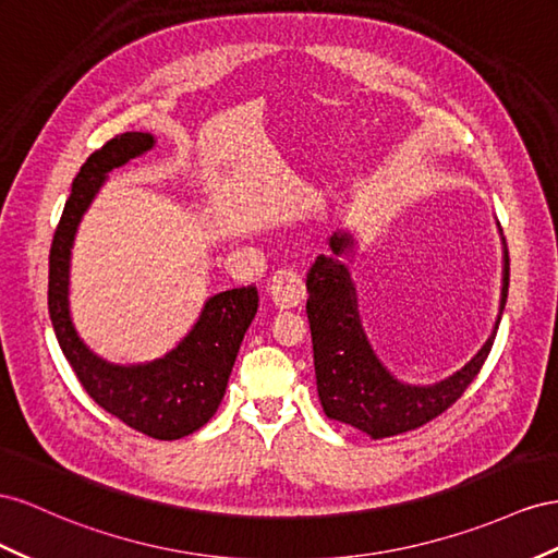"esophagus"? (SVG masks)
Here are the masks:
<instances>
[{
  "instance_id": "1",
  "label": "esophagus",
  "mask_w": 558,
  "mask_h": 558,
  "mask_svg": "<svg viewBox=\"0 0 558 558\" xmlns=\"http://www.w3.org/2000/svg\"><path fill=\"white\" fill-rule=\"evenodd\" d=\"M269 295H272L275 305L281 310L298 307L305 300V281L295 269L281 267L272 275V281H269Z\"/></svg>"
}]
</instances>
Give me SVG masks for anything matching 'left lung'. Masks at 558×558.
Instances as JSON below:
<instances>
[{
  "instance_id": "left-lung-1",
  "label": "left lung",
  "mask_w": 558,
  "mask_h": 558,
  "mask_svg": "<svg viewBox=\"0 0 558 558\" xmlns=\"http://www.w3.org/2000/svg\"><path fill=\"white\" fill-rule=\"evenodd\" d=\"M350 246L352 239L348 234H336L330 239V248L336 255ZM507 291L509 255L505 253L500 316ZM307 293L316 389H319L324 413L371 434L373 439L417 429L448 411L486 364L500 326L498 316L493 336L456 375L429 387H413L391 378L378 356L373 354L359 324L354 286L338 258L319 255L314 260L307 272Z\"/></svg>"
}]
</instances>
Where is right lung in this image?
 I'll return each instance as SVG.
<instances>
[{
  "instance_id": "add662e5",
  "label": "right lung",
  "mask_w": 558,
  "mask_h": 558,
  "mask_svg": "<svg viewBox=\"0 0 558 558\" xmlns=\"http://www.w3.org/2000/svg\"><path fill=\"white\" fill-rule=\"evenodd\" d=\"M149 133H122L84 161L58 220L49 253V314L60 350L100 409L131 429L161 441L183 439L218 411L239 344L258 312L253 283L214 295L190 336L145 366H112L84 348L68 312V267L74 232L105 173L153 147Z\"/></svg>"
}]
</instances>
